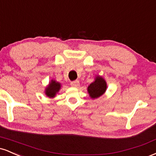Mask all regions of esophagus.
<instances>
[{
  "label": "esophagus",
  "mask_w": 156,
  "mask_h": 156,
  "mask_svg": "<svg viewBox=\"0 0 156 156\" xmlns=\"http://www.w3.org/2000/svg\"><path fill=\"white\" fill-rule=\"evenodd\" d=\"M70 85L72 86L73 87H79V80H74V81H72L70 83Z\"/></svg>",
  "instance_id": "esophagus-1"
}]
</instances>
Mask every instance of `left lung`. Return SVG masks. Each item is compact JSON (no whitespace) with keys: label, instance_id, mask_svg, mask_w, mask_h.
I'll return each instance as SVG.
<instances>
[{"label":"left lung","instance_id":"obj_1","mask_svg":"<svg viewBox=\"0 0 156 156\" xmlns=\"http://www.w3.org/2000/svg\"><path fill=\"white\" fill-rule=\"evenodd\" d=\"M106 83L101 77H97L93 83L88 87V92L92 98H97L104 94L106 89Z\"/></svg>","mask_w":156,"mask_h":156}]
</instances>
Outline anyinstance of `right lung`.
<instances>
[{"label":"right lung","instance_id":"obj_1","mask_svg":"<svg viewBox=\"0 0 156 156\" xmlns=\"http://www.w3.org/2000/svg\"><path fill=\"white\" fill-rule=\"evenodd\" d=\"M60 88V83L55 81V80H52L51 83L49 84V86L47 87V89H45V94H47V96L49 97V98H53V97H55V94L58 92Z\"/></svg>","mask_w":156,"mask_h":156}]
</instances>
